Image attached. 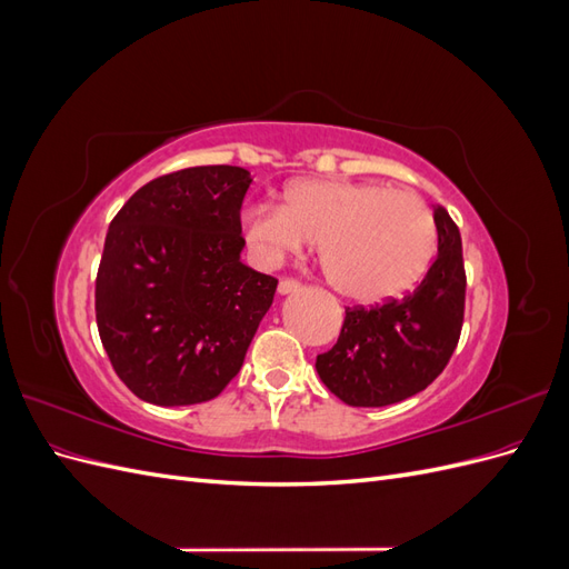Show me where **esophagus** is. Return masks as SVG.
I'll return each instance as SVG.
<instances>
[{"label":"esophagus","mask_w":569,"mask_h":569,"mask_svg":"<svg viewBox=\"0 0 569 569\" xmlns=\"http://www.w3.org/2000/svg\"><path fill=\"white\" fill-rule=\"evenodd\" d=\"M301 289V282H297V280H280V284H278V295H291V291H299Z\"/></svg>","instance_id":"34e87169"}]
</instances>
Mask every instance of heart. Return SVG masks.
<instances>
[{"label":"heart","mask_w":569,"mask_h":569,"mask_svg":"<svg viewBox=\"0 0 569 569\" xmlns=\"http://www.w3.org/2000/svg\"><path fill=\"white\" fill-rule=\"evenodd\" d=\"M253 261L278 268L318 242L327 280L358 303L399 299L418 284L437 251L429 206L382 182L303 178L284 187L282 206L256 203L242 216Z\"/></svg>","instance_id":"1"}]
</instances>
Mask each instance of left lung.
Instances as JSON below:
<instances>
[{
    "label": "left lung",
    "instance_id": "left-lung-1",
    "mask_svg": "<svg viewBox=\"0 0 569 569\" xmlns=\"http://www.w3.org/2000/svg\"><path fill=\"white\" fill-rule=\"evenodd\" d=\"M439 256L401 301L349 308L335 347L316 358L322 385L356 408L406 401L432 385L456 351L465 311L460 232L435 209Z\"/></svg>",
    "mask_w": 569,
    "mask_h": 569
}]
</instances>
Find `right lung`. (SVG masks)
Returning <instances> with one entry per match:
<instances>
[{"label":"right lung","mask_w":569,"mask_h":569,"mask_svg":"<svg viewBox=\"0 0 569 569\" xmlns=\"http://www.w3.org/2000/svg\"><path fill=\"white\" fill-rule=\"evenodd\" d=\"M251 173L197 166L161 176L111 220L97 327L126 387L153 406L211 401L244 363L278 280L242 263Z\"/></svg>","instance_id":"1"}]
</instances>
